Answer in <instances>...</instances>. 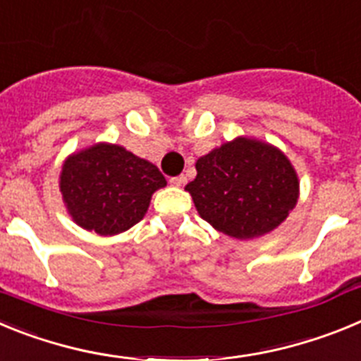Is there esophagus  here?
<instances>
[{"label": "esophagus", "instance_id": "obj_1", "mask_svg": "<svg viewBox=\"0 0 361 361\" xmlns=\"http://www.w3.org/2000/svg\"><path fill=\"white\" fill-rule=\"evenodd\" d=\"M186 180H188V178L184 177V175H178V177L170 178V184H171V186H175V188H183L184 184H186Z\"/></svg>", "mask_w": 361, "mask_h": 361}]
</instances>
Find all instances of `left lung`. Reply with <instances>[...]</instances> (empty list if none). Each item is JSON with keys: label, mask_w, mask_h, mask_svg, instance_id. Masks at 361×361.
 <instances>
[{"label": "left lung", "mask_w": 361, "mask_h": 361, "mask_svg": "<svg viewBox=\"0 0 361 361\" xmlns=\"http://www.w3.org/2000/svg\"><path fill=\"white\" fill-rule=\"evenodd\" d=\"M184 190L216 231L238 240L275 231L295 209L300 180L288 155L255 137H235L195 162Z\"/></svg>", "instance_id": "left-lung-1"}]
</instances>
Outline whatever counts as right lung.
<instances>
[{
    "mask_svg": "<svg viewBox=\"0 0 361 361\" xmlns=\"http://www.w3.org/2000/svg\"><path fill=\"white\" fill-rule=\"evenodd\" d=\"M166 186L155 164L111 142L70 153L61 166L59 191L79 228L114 237L145 219L149 200Z\"/></svg>",
    "mask_w": 361,
    "mask_h": 361,
    "instance_id": "1",
    "label": "right lung"
}]
</instances>
